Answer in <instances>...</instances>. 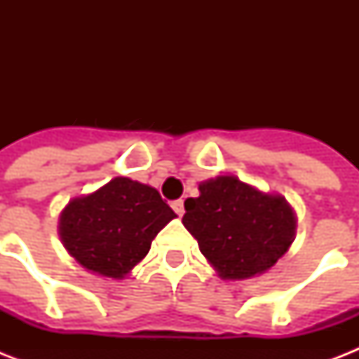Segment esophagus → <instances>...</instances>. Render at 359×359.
<instances>
[{
	"label": "esophagus",
	"mask_w": 359,
	"mask_h": 359,
	"mask_svg": "<svg viewBox=\"0 0 359 359\" xmlns=\"http://www.w3.org/2000/svg\"><path fill=\"white\" fill-rule=\"evenodd\" d=\"M171 207H173V210L179 214V216H182V214H184V201H182V199H179V201H173V205H171Z\"/></svg>",
	"instance_id": "34e87169"
}]
</instances>
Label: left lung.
Returning <instances> with one entry per match:
<instances>
[{
    "instance_id": "1",
    "label": "left lung",
    "mask_w": 359,
    "mask_h": 359,
    "mask_svg": "<svg viewBox=\"0 0 359 359\" xmlns=\"http://www.w3.org/2000/svg\"><path fill=\"white\" fill-rule=\"evenodd\" d=\"M182 224L222 279L261 276L289 251L296 214L279 194H264L233 175L203 180L184 201Z\"/></svg>"
}]
</instances>
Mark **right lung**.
<instances>
[{
	"mask_svg": "<svg viewBox=\"0 0 359 359\" xmlns=\"http://www.w3.org/2000/svg\"><path fill=\"white\" fill-rule=\"evenodd\" d=\"M177 214L156 188L115 177L93 194L70 199L59 216V238L76 262L102 278L124 279Z\"/></svg>",
	"mask_w": 359,
	"mask_h": 359,
	"instance_id": "obj_1",
	"label": "right lung"
}]
</instances>
